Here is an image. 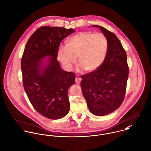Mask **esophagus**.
<instances>
[{
    "mask_svg": "<svg viewBox=\"0 0 151 151\" xmlns=\"http://www.w3.org/2000/svg\"><path fill=\"white\" fill-rule=\"evenodd\" d=\"M75 81H76V84H79L81 83V79L80 78H79L78 77H77L76 78V80H75Z\"/></svg>",
    "mask_w": 151,
    "mask_h": 151,
    "instance_id": "obj_1",
    "label": "esophagus"
}]
</instances>
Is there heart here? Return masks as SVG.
<instances>
[{"mask_svg": "<svg viewBox=\"0 0 151 151\" xmlns=\"http://www.w3.org/2000/svg\"><path fill=\"white\" fill-rule=\"evenodd\" d=\"M108 50V40L104 34L81 32L71 37L67 45L59 46L58 57L65 69L71 70L78 56V69L92 72L103 64Z\"/></svg>", "mask_w": 151, "mask_h": 151, "instance_id": "b5f03b06", "label": "heart"}]
</instances>
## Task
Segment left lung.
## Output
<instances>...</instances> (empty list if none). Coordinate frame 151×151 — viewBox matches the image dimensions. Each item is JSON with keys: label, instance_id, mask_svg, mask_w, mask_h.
Segmentation results:
<instances>
[{"label": "left lung", "instance_id": "obj_1", "mask_svg": "<svg viewBox=\"0 0 151 151\" xmlns=\"http://www.w3.org/2000/svg\"><path fill=\"white\" fill-rule=\"evenodd\" d=\"M98 27L106 36V58L96 70L81 76V87L91 113L98 116L108 114L119 108L126 92L129 65L126 52L116 35L103 27Z\"/></svg>", "mask_w": 151, "mask_h": 151}]
</instances>
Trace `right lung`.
Returning a JSON list of instances; mask_svg holds the SVG:
<instances>
[{
	"label": "right lung",
	"mask_w": 151,
	"mask_h": 151,
	"mask_svg": "<svg viewBox=\"0 0 151 151\" xmlns=\"http://www.w3.org/2000/svg\"><path fill=\"white\" fill-rule=\"evenodd\" d=\"M74 30L64 27L43 26L30 37L21 62L22 84L35 109L53 120L65 116L70 109L68 88L75 84L76 74L63 70L57 60L62 41ZM51 56L43 65L42 58Z\"/></svg>",
	"instance_id": "right-lung-1"
}]
</instances>
